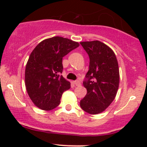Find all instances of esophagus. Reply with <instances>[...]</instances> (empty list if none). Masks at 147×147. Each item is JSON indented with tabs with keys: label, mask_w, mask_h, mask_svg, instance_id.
Wrapping results in <instances>:
<instances>
[{
	"label": "esophagus",
	"mask_w": 147,
	"mask_h": 147,
	"mask_svg": "<svg viewBox=\"0 0 147 147\" xmlns=\"http://www.w3.org/2000/svg\"><path fill=\"white\" fill-rule=\"evenodd\" d=\"M74 84H75L76 86H80V82L79 80H76V81H74Z\"/></svg>",
	"instance_id": "34e87169"
}]
</instances>
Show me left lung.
Masks as SVG:
<instances>
[{"mask_svg": "<svg viewBox=\"0 0 147 147\" xmlns=\"http://www.w3.org/2000/svg\"><path fill=\"white\" fill-rule=\"evenodd\" d=\"M90 57L89 70L83 82L87 94L81 108L90 115L104 112L116 97L119 84V65L113 50L99 40L81 42Z\"/></svg>", "mask_w": 147, "mask_h": 147, "instance_id": "1", "label": "left lung"}]
</instances>
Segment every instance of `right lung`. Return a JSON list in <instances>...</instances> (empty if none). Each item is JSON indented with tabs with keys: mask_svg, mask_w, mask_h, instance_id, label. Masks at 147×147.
Segmentation results:
<instances>
[{
	"mask_svg": "<svg viewBox=\"0 0 147 147\" xmlns=\"http://www.w3.org/2000/svg\"><path fill=\"white\" fill-rule=\"evenodd\" d=\"M68 38L55 36L40 42L30 55L25 71L27 92L34 105L50 111L57 107L70 82L62 75L63 57L79 47Z\"/></svg>",
	"mask_w": 147,
	"mask_h": 147,
	"instance_id": "add662e5",
	"label": "right lung"
}]
</instances>
